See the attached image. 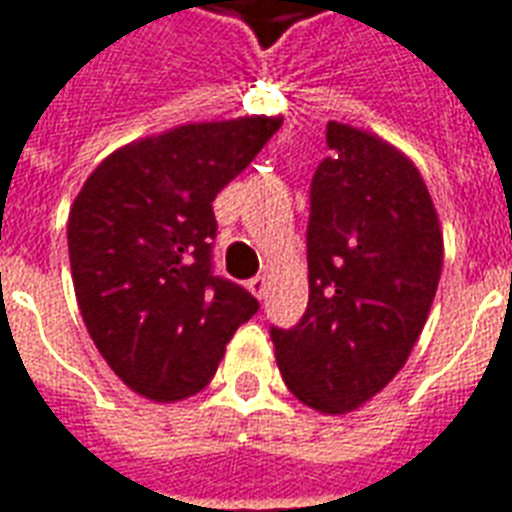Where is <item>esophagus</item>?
<instances>
[{"label": "esophagus", "instance_id": "1", "mask_svg": "<svg viewBox=\"0 0 512 512\" xmlns=\"http://www.w3.org/2000/svg\"><path fill=\"white\" fill-rule=\"evenodd\" d=\"M248 289H251L253 297L264 300V294H267V278H264V275H256V278H251V281H248Z\"/></svg>", "mask_w": 512, "mask_h": 512}]
</instances>
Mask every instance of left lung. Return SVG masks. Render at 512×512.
Listing matches in <instances>:
<instances>
[{
  "label": "left lung",
  "instance_id": "left-lung-1",
  "mask_svg": "<svg viewBox=\"0 0 512 512\" xmlns=\"http://www.w3.org/2000/svg\"><path fill=\"white\" fill-rule=\"evenodd\" d=\"M327 147L311 182L308 308L297 327L270 335L294 398L346 414L409 360L445 242L425 179L401 149L343 122L327 125Z\"/></svg>",
  "mask_w": 512,
  "mask_h": 512
}]
</instances>
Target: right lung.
<instances>
[{"label":"right lung","mask_w":512,"mask_h":512,"mask_svg":"<svg viewBox=\"0 0 512 512\" xmlns=\"http://www.w3.org/2000/svg\"><path fill=\"white\" fill-rule=\"evenodd\" d=\"M283 117L188 122L98 163L67 218L78 311L108 368L155 404L201 393L226 343L259 311L212 275V201Z\"/></svg>","instance_id":"add662e5"}]
</instances>
